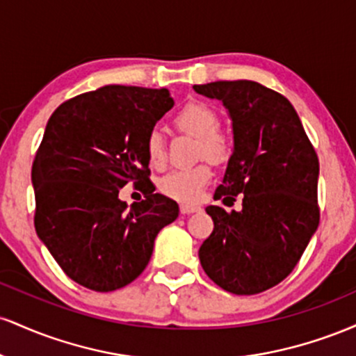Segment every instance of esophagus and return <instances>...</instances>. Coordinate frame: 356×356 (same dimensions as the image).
<instances>
[{
	"label": "esophagus",
	"mask_w": 356,
	"mask_h": 356,
	"mask_svg": "<svg viewBox=\"0 0 356 356\" xmlns=\"http://www.w3.org/2000/svg\"><path fill=\"white\" fill-rule=\"evenodd\" d=\"M201 211V207L194 206V204H181V212L182 214H192V212Z\"/></svg>",
	"instance_id": "obj_1"
}]
</instances>
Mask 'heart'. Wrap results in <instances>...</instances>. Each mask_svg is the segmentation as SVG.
<instances>
[{
	"instance_id": "heart-1",
	"label": "heart",
	"mask_w": 356,
	"mask_h": 356,
	"mask_svg": "<svg viewBox=\"0 0 356 356\" xmlns=\"http://www.w3.org/2000/svg\"><path fill=\"white\" fill-rule=\"evenodd\" d=\"M174 124L181 130L199 137V155L211 159L212 162H224L231 154V138L218 130L219 117L216 110L204 102H189L179 110ZM145 155L149 164L159 169L165 164V142L161 132L152 130L145 140ZM209 162L197 165L175 169L159 182V189L164 195L181 202H194L201 197L202 191L212 179Z\"/></svg>"
}]
</instances>
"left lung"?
I'll use <instances>...</instances> for the list:
<instances>
[{"label":"left lung","mask_w":356,"mask_h":356,"mask_svg":"<svg viewBox=\"0 0 356 356\" xmlns=\"http://www.w3.org/2000/svg\"><path fill=\"white\" fill-rule=\"evenodd\" d=\"M229 112L234 152L214 199L243 211L206 207L212 234L199 249L206 275L232 295H257L284 280L320 224V162L289 100L251 80L194 85Z\"/></svg>","instance_id":"left-lung-1"}]
</instances>
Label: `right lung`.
Masks as SVG:
<instances>
[{
	"label": "right lung",
	"mask_w": 356,
	"mask_h": 356,
	"mask_svg": "<svg viewBox=\"0 0 356 356\" xmlns=\"http://www.w3.org/2000/svg\"><path fill=\"white\" fill-rule=\"evenodd\" d=\"M167 88L107 85L63 102L36 150L35 229L65 275L93 291L140 276L179 206L155 194L145 140L172 108ZM134 181L145 200L130 208L118 191Z\"/></svg>",
	"instance_id": "1"
}]
</instances>
